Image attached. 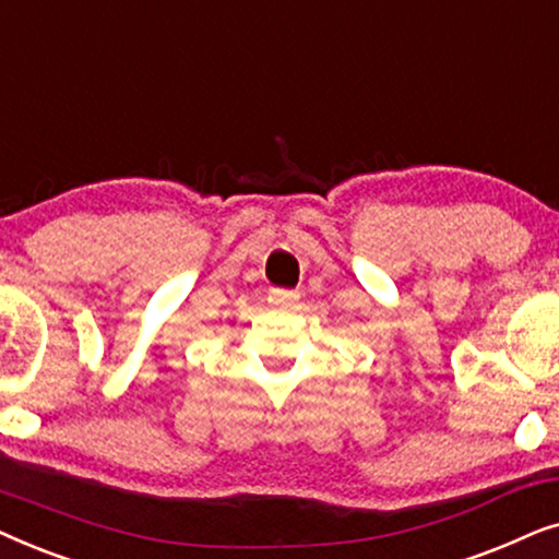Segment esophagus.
<instances>
[{"label": "esophagus", "mask_w": 559, "mask_h": 559, "mask_svg": "<svg viewBox=\"0 0 559 559\" xmlns=\"http://www.w3.org/2000/svg\"><path fill=\"white\" fill-rule=\"evenodd\" d=\"M297 300H300V293H295V289H272L270 293V302L277 308H293Z\"/></svg>", "instance_id": "1"}]
</instances>
